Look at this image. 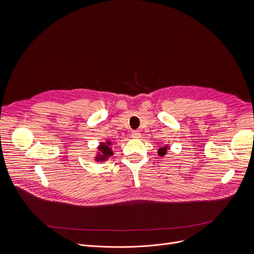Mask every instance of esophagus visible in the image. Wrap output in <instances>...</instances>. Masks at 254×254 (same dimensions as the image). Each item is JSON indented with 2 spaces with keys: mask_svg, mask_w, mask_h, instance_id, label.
Returning <instances> with one entry per match:
<instances>
[{
  "mask_svg": "<svg viewBox=\"0 0 254 254\" xmlns=\"http://www.w3.org/2000/svg\"><path fill=\"white\" fill-rule=\"evenodd\" d=\"M140 136H141V134H140V132L137 131V130H134L131 133V137L134 138V139H138V138H140Z\"/></svg>",
  "mask_w": 254,
  "mask_h": 254,
  "instance_id": "esophagus-1",
  "label": "esophagus"
}]
</instances>
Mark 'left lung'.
<instances>
[{
  "label": "left lung",
  "mask_w": 254,
  "mask_h": 254,
  "mask_svg": "<svg viewBox=\"0 0 254 254\" xmlns=\"http://www.w3.org/2000/svg\"><path fill=\"white\" fill-rule=\"evenodd\" d=\"M166 150H167V147H161L160 149H158V154L160 156H163L166 153Z\"/></svg>",
  "instance_id": "8db88e82"
}]
</instances>
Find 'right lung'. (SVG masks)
I'll list each match as a JSON object with an SVG mask.
<instances>
[{
    "label": "right lung",
    "mask_w": 254,
    "mask_h": 254,
    "mask_svg": "<svg viewBox=\"0 0 254 254\" xmlns=\"http://www.w3.org/2000/svg\"><path fill=\"white\" fill-rule=\"evenodd\" d=\"M111 145V141H107V143H101V145L99 146V155H97L96 159L97 161H105L107 160L110 156L113 155V151L112 148L110 147Z\"/></svg>",
    "instance_id": "obj_1"
}]
</instances>
